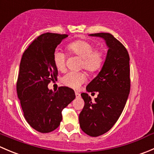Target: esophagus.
Instances as JSON below:
<instances>
[{
  "mask_svg": "<svg viewBox=\"0 0 154 154\" xmlns=\"http://www.w3.org/2000/svg\"><path fill=\"white\" fill-rule=\"evenodd\" d=\"M75 95H76V97H80V93L77 92V91H76V92H75Z\"/></svg>",
  "mask_w": 154,
  "mask_h": 154,
  "instance_id": "34e87169",
  "label": "esophagus"
}]
</instances>
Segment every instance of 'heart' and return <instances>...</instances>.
I'll use <instances>...</instances> for the list:
<instances>
[{"instance_id": "obj_1", "label": "heart", "mask_w": 154, "mask_h": 154, "mask_svg": "<svg viewBox=\"0 0 154 154\" xmlns=\"http://www.w3.org/2000/svg\"><path fill=\"white\" fill-rule=\"evenodd\" d=\"M70 53L82 58L81 67L90 73L99 71L103 66V54L100 50H94L91 43L84 40H77L68 45ZM66 54L57 49L54 53V63L59 71H63L66 66ZM86 81V76L81 72H68L62 78L66 86L73 88H78Z\"/></svg>"}]
</instances>
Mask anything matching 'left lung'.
Listing matches in <instances>:
<instances>
[{
	"label": "left lung",
	"mask_w": 154,
	"mask_h": 154,
	"mask_svg": "<svg viewBox=\"0 0 154 154\" xmlns=\"http://www.w3.org/2000/svg\"><path fill=\"white\" fill-rule=\"evenodd\" d=\"M88 35L103 38L108 48L100 72L86 88L87 92L97 91V97L91 100L87 93L81 94L85 105L79 116L80 128L96 137L113 127L125 108L130 88V57L125 46L112 34Z\"/></svg>",
	"instance_id": "8db88e82"
}]
</instances>
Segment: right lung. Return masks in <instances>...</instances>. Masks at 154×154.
Here are the masks:
<instances>
[{
  "mask_svg": "<svg viewBox=\"0 0 154 154\" xmlns=\"http://www.w3.org/2000/svg\"><path fill=\"white\" fill-rule=\"evenodd\" d=\"M66 37V34H42L24 51L20 63L17 94L26 121L40 133L57 129L63 119L62 110L75 98L71 88L60 87L55 92L48 88L50 82L57 80L54 53Z\"/></svg>",
  "mask_w": 154,
  "mask_h": 154,
  "instance_id": "1",
  "label": "right lung"
}]
</instances>
